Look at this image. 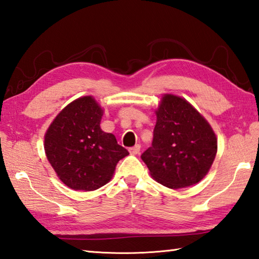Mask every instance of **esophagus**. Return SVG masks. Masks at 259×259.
<instances>
[{"mask_svg":"<svg viewBox=\"0 0 259 259\" xmlns=\"http://www.w3.org/2000/svg\"><path fill=\"white\" fill-rule=\"evenodd\" d=\"M139 151H140V145H139V144H137V145H135V146H133V147H130V148H129L130 154H134V155L138 154Z\"/></svg>","mask_w":259,"mask_h":259,"instance_id":"obj_1","label":"esophagus"}]
</instances>
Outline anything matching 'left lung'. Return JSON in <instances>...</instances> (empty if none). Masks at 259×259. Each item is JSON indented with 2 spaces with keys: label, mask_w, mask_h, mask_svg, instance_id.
<instances>
[{
  "label": "left lung",
  "mask_w": 259,
  "mask_h": 259,
  "mask_svg": "<svg viewBox=\"0 0 259 259\" xmlns=\"http://www.w3.org/2000/svg\"><path fill=\"white\" fill-rule=\"evenodd\" d=\"M155 113L152 146L142 154L151 176L169 188L199 183L208 174L217 153L212 128L178 96L164 95Z\"/></svg>",
  "instance_id": "1"
}]
</instances>
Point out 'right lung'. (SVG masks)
<instances>
[{
    "mask_svg": "<svg viewBox=\"0 0 259 259\" xmlns=\"http://www.w3.org/2000/svg\"><path fill=\"white\" fill-rule=\"evenodd\" d=\"M103 109L91 96L68 104L45 136L48 160L65 185L95 191L112 179L115 166L129 154L115 136L100 129Z\"/></svg>",
    "mask_w": 259,
    "mask_h": 259,
    "instance_id": "add662e5",
    "label": "right lung"
}]
</instances>
